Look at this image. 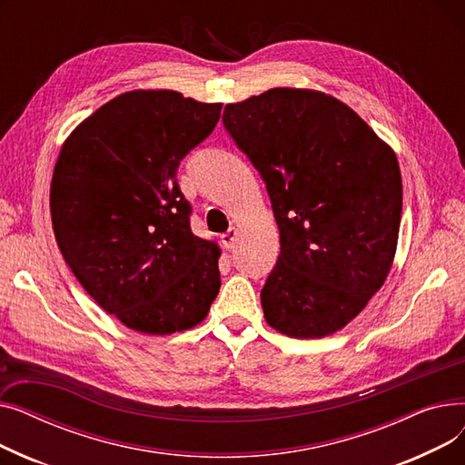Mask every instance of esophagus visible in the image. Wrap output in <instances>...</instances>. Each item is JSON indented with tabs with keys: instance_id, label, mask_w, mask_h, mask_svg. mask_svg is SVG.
Wrapping results in <instances>:
<instances>
[{
	"instance_id": "34e87169",
	"label": "esophagus",
	"mask_w": 465,
	"mask_h": 465,
	"mask_svg": "<svg viewBox=\"0 0 465 465\" xmlns=\"http://www.w3.org/2000/svg\"><path fill=\"white\" fill-rule=\"evenodd\" d=\"M237 235H239V230L237 228H230L226 233L220 235V241H223L224 249H233L235 247V241H237Z\"/></svg>"
}]
</instances>
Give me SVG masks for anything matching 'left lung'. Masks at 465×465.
<instances>
[{
  "instance_id": "1",
  "label": "left lung",
  "mask_w": 465,
  "mask_h": 465,
  "mask_svg": "<svg viewBox=\"0 0 465 465\" xmlns=\"http://www.w3.org/2000/svg\"><path fill=\"white\" fill-rule=\"evenodd\" d=\"M223 122L265 181L281 235L265 322L294 339L345 328L384 284L401 223L396 153L337 97L272 88Z\"/></svg>"
}]
</instances>
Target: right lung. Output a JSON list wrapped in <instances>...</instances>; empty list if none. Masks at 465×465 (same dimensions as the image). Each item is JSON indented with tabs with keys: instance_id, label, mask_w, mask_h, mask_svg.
<instances>
[{
	"instance_id": "obj_1",
	"label": "right lung",
	"mask_w": 465,
	"mask_h": 465,
	"mask_svg": "<svg viewBox=\"0 0 465 465\" xmlns=\"http://www.w3.org/2000/svg\"><path fill=\"white\" fill-rule=\"evenodd\" d=\"M220 109L175 90H132L62 144L51 183L56 242L94 302L130 330H190L218 294L220 247L192 233L177 167Z\"/></svg>"
}]
</instances>
